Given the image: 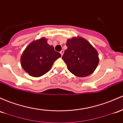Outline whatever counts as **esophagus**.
<instances>
[{
    "mask_svg": "<svg viewBox=\"0 0 123 123\" xmlns=\"http://www.w3.org/2000/svg\"><path fill=\"white\" fill-rule=\"evenodd\" d=\"M60 54H61V55H62V56H63V53H64V50H62L61 51H60Z\"/></svg>",
    "mask_w": 123,
    "mask_h": 123,
    "instance_id": "34e87169",
    "label": "esophagus"
}]
</instances>
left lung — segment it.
I'll return each mask as SVG.
<instances>
[{
  "mask_svg": "<svg viewBox=\"0 0 123 123\" xmlns=\"http://www.w3.org/2000/svg\"><path fill=\"white\" fill-rule=\"evenodd\" d=\"M62 59L74 75L85 77L94 72L99 62L97 50L86 39L81 37L68 39Z\"/></svg>",
  "mask_w": 123,
  "mask_h": 123,
  "instance_id": "1",
  "label": "left lung"
}]
</instances>
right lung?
<instances>
[{"label":"right lung","instance_id":"add662e5","mask_svg":"<svg viewBox=\"0 0 123 123\" xmlns=\"http://www.w3.org/2000/svg\"><path fill=\"white\" fill-rule=\"evenodd\" d=\"M47 39L32 41L27 46L21 56V65L30 75L39 77L48 73L55 60L61 57L59 52L49 45Z\"/></svg>","mask_w":123,"mask_h":123}]
</instances>
